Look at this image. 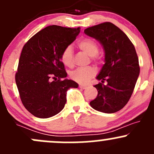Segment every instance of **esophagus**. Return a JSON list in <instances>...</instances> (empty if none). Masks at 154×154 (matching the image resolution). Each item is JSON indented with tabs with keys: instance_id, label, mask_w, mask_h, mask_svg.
<instances>
[{
	"instance_id": "esophagus-1",
	"label": "esophagus",
	"mask_w": 154,
	"mask_h": 154,
	"mask_svg": "<svg viewBox=\"0 0 154 154\" xmlns=\"http://www.w3.org/2000/svg\"><path fill=\"white\" fill-rule=\"evenodd\" d=\"M79 87H80V88H82V89H85V88H86V85H79Z\"/></svg>"
}]
</instances>
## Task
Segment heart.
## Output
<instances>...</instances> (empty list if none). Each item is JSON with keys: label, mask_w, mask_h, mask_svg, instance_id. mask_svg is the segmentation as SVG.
<instances>
[{"label": "heart", "mask_w": 154, "mask_h": 154, "mask_svg": "<svg viewBox=\"0 0 154 154\" xmlns=\"http://www.w3.org/2000/svg\"><path fill=\"white\" fill-rule=\"evenodd\" d=\"M77 46L82 51L91 57L93 60H96L99 59L97 54L99 52V46L97 43L93 40L89 38H84L78 42ZM60 60L67 67H72L74 65V54H73L72 46H66L60 54ZM95 74H96L95 69L91 67H88L85 69H77L73 71L70 74V77L74 81L79 83L85 84Z\"/></svg>", "instance_id": "1"}]
</instances>
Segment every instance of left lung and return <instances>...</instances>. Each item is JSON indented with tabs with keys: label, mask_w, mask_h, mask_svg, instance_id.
Listing matches in <instances>:
<instances>
[{
	"label": "left lung",
	"mask_w": 154,
	"mask_h": 154,
	"mask_svg": "<svg viewBox=\"0 0 154 154\" xmlns=\"http://www.w3.org/2000/svg\"><path fill=\"white\" fill-rule=\"evenodd\" d=\"M85 35L96 39L105 51V64L96 78L98 94L90 106L103 113L112 114L122 109L131 97L140 74L139 59L127 35L110 22L88 27Z\"/></svg>",
	"instance_id": "1"
}]
</instances>
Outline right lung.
<instances>
[{
	"label": "right lung",
	"mask_w": 154,
	"mask_h": 154,
	"mask_svg": "<svg viewBox=\"0 0 154 154\" xmlns=\"http://www.w3.org/2000/svg\"><path fill=\"white\" fill-rule=\"evenodd\" d=\"M80 32V27L49 26L24 45L15 82L24 107L36 117L45 119L60 112L66 103V91L78 87L74 80L66 78L60 54ZM51 78L55 80L51 82Z\"/></svg>",
	"instance_id": "obj_1"
}]
</instances>
